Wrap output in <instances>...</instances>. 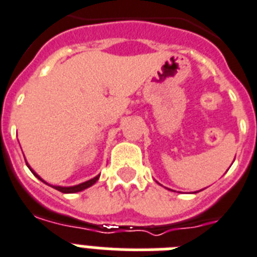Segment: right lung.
Here are the masks:
<instances>
[{"instance_id":"right-lung-1","label":"right lung","mask_w":257,"mask_h":257,"mask_svg":"<svg viewBox=\"0 0 257 257\" xmlns=\"http://www.w3.org/2000/svg\"><path fill=\"white\" fill-rule=\"evenodd\" d=\"M26 165H27V162H26ZM27 166H29V165H27ZM29 169H30V166H29ZM30 170H31V169H30ZM31 172L36 176V178L40 179V178H39V175H36L35 172L32 171V170H31ZM98 179H99V175L95 176V178L90 179V180H87V182L81 183V184H78V185H74V187H53V188H56L57 191L62 192V193H75V192H81V191H83V189L88 188V187H91L92 184H95ZM40 180H42V179H40ZM42 182H44V180H42Z\"/></svg>"}]
</instances>
